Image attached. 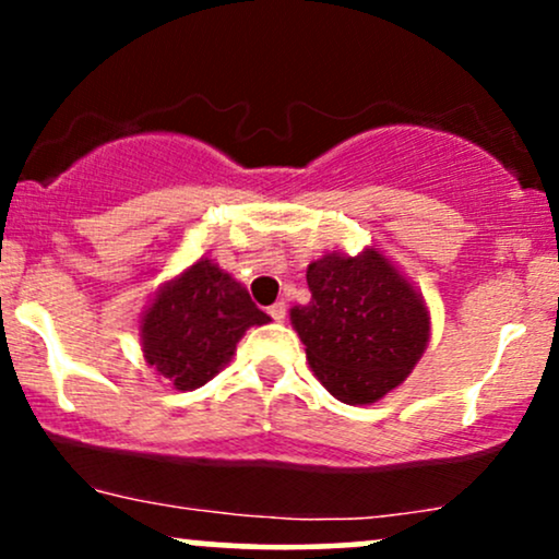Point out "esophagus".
I'll use <instances>...</instances> for the list:
<instances>
[{
  "mask_svg": "<svg viewBox=\"0 0 559 559\" xmlns=\"http://www.w3.org/2000/svg\"><path fill=\"white\" fill-rule=\"evenodd\" d=\"M267 312H271L273 320H278V323H281V320L286 318V305H284V301H275V305L267 307Z\"/></svg>",
  "mask_w": 559,
  "mask_h": 559,
  "instance_id": "1",
  "label": "esophagus"
}]
</instances>
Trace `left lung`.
Returning <instances> with one entry per match:
<instances>
[{
  "mask_svg": "<svg viewBox=\"0 0 559 559\" xmlns=\"http://www.w3.org/2000/svg\"><path fill=\"white\" fill-rule=\"evenodd\" d=\"M312 299L292 307L312 373L344 404H373L413 373L431 338L420 292L376 247L307 265Z\"/></svg>",
  "mask_w": 559,
  "mask_h": 559,
  "instance_id": "left-lung-1",
  "label": "left lung"
}]
</instances>
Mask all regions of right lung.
I'll return each instance as SVG.
<instances>
[{
	"mask_svg": "<svg viewBox=\"0 0 559 559\" xmlns=\"http://www.w3.org/2000/svg\"><path fill=\"white\" fill-rule=\"evenodd\" d=\"M267 320L234 275L202 258L159 286L141 312V352L173 389L191 391L226 368L247 329Z\"/></svg>",
	"mask_w": 559,
	"mask_h": 559,
	"instance_id": "obj_1",
	"label": "right lung"
}]
</instances>
